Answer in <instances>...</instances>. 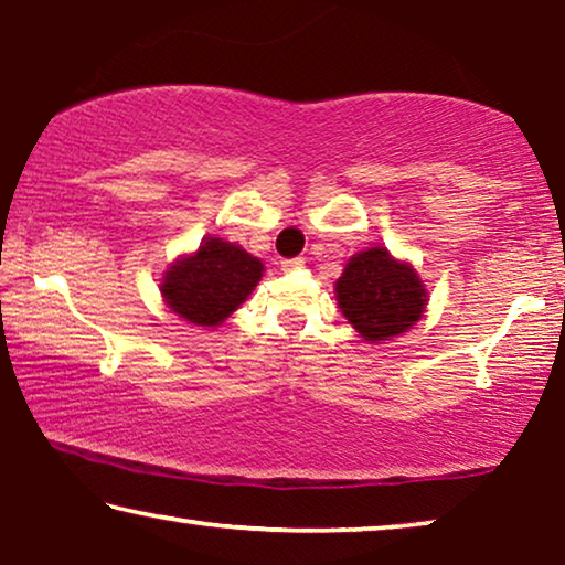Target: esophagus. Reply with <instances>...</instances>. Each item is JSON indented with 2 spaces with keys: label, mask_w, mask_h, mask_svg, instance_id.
I'll use <instances>...</instances> for the list:
<instances>
[{
  "label": "esophagus",
  "mask_w": 565,
  "mask_h": 565,
  "mask_svg": "<svg viewBox=\"0 0 565 565\" xmlns=\"http://www.w3.org/2000/svg\"><path fill=\"white\" fill-rule=\"evenodd\" d=\"M301 266H303L301 256H296V259H284L281 262V271H296V269H301Z\"/></svg>",
  "instance_id": "1"
}]
</instances>
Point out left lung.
Wrapping results in <instances>:
<instances>
[{
  "label": "left lung",
  "mask_w": 565,
  "mask_h": 565,
  "mask_svg": "<svg viewBox=\"0 0 565 565\" xmlns=\"http://www.w3.org/2000/svg\"><path fill=\"white\" fill-rule=\"evenodd\" d=\"M341 313L366 341L408 331L426 309V289L408 264L374 246L353 256L337 281Z\"/></svg>",
  "instance_id": "obj_1"
}]
</instances>
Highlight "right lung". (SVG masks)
I'll list each match as a JSON object with an SVG mask.
<instances>
[{
    "mask_svg": "<svg viewBox=\"0 0 565 565\" xmlns=\"http://www.w3.org/2000/svg\"><path fill=\"white\" fill-rule=\"evenodd\" d=\"M262 271V262L242 246L212 236L194 256L171 266L161 294L181 319L196 327H218L254 291Z\"/></svg>",
    "mask_w": 565,
    "mask_h": 565,
    "instance_id": "obj_1",
    "label": "right lung"
}]
</instances>
